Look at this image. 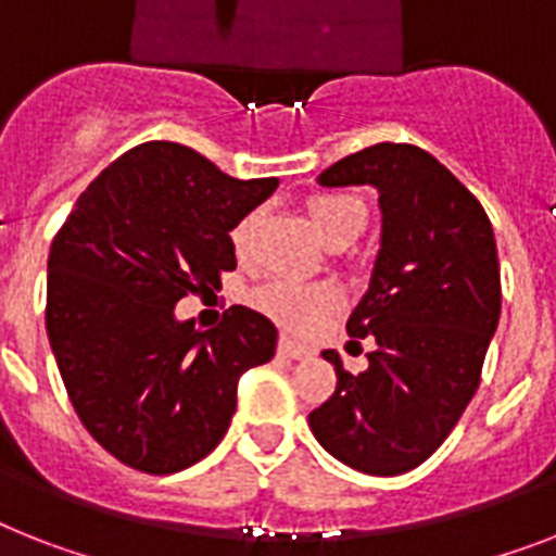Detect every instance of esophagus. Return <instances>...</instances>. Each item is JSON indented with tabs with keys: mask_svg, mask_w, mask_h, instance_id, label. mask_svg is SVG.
Instances as JSON below:
<instances>
[{
	"mask_svg": "<svg viewBox=\"0 0 556 556\" xmlns=\"http://www.w3.org/2000/svg\"><path fill=\"white\" fill-rule=\"evenodd\" d=\"M277 349H279V354L291 356V359H305V356H311L308 345H302V342L288 340V337H282V340H279Z\"/></svg>",
	"mask_w": 556,
	"mask_h": 556,
	"instance_id": "34e87169",
	"label": "esophagus"
}]
</instances>
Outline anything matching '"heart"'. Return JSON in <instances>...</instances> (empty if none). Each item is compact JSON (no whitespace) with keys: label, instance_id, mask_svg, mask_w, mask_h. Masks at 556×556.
Here are the masks:
<instances>
[{"label":"heart","instance_id":"obj_1","mask_svg":"<svg viewBox=\"0 0 556 556\" xmlns=\"http://www.w3.org/2000/svg\"><path fill=\"white\" fill-rule=\"evenodd\" d=\"M314 231L328 242L340 245L359 237L365 228V205L351 193H314L305 202ZM256 214L242 216L231 231V245L239 256L245 254L254 237ZM254 305L265 317L291 331H308L323 314L337 305V293L325 282H302V279H274L254 293Z\"/></svg>","mask_w":556,"mask_h":556}]
</instances>
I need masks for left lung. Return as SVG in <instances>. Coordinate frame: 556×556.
I'll return each mask as SVG.
<instances>
[{
    "instance_id": "8db88e82",
    "label": "left lung",
    "mask_w": 556,
    "mask_h": 556,
    "mask_svg": "<svg viewBox=\"0 0 556 556\" xmlns=\"http://www.w3.org/2000/svg\"><path fill=\"white\" fill-rule=\"evenodd\" d=\"M317 182L377 188L382 233L349 317L351 342H377L368 368L351 374L337 351H323L337 391L308 426L345 466L396 477L440 448L480 386L503 300L494 228L466 185L417 146L365 148Z\"/></svg>"
}]
</instances>
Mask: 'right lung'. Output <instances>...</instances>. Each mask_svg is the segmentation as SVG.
Instances as JSON below:
<instances>
[{
    "mask_svg": "<svg viewBox=\"0 0 556 556\" xmlns=\"http://www.w3.org/2000/svg\"><path fill=\"white\" fill-rule=\"evenodd\" d=\"M279 179H233L179 142L122 153L53 237L45 325L90 437L119 463L174 473L219 445L239 377L268 363L277 328L233 305L211 331L176 302L237 268L233 225Z\"/></svg>",
    "mask_w": 556,
    "mask_h": 556,
    "instance_id": "add662e5",
    "label": "right lung"
}]
</instances>
